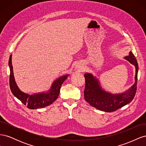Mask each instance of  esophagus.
Wrapping results in <instances>:
<instances>
[{
    "instance_id": "obj_1",
    "label": "esophagus",
    "mask_w": 146,
    "mask_h": 146,
    "mask_svg": "<svg viewBox=\"0 0 146 146\" xmlns=\"http://www.w3.org/2000/svg\"><path fill=\"white\" fill-rule=\"evenodd\" d=\"M77 68H78V70H80V71H82V70H83V68H80V67H78Z\"/></svg>"
}]
</instances>
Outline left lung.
Segmentation results:
<instances>
[{"mask_svg": "<svg viewBox=\"0 0 146 146\" xmlns=\"http://www.w3.org/2000/svg\"><path fill=\"white\" fill-rule=\"evenodd\" d=\"M136 68L135 84L124 92L113 94L104 91L96 77L91 74H84L85 78V88L84 90L85 99L92 107L105 112H112L129 104L133 99L137 89L138 64L134 55L130 52L129 55L124 58Z\"/></svg>", "mask_w": 146, "mask_h": 146, "instance_id": "1", "label": "left lung"}]
</instances>
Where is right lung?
<instances>
[{
    "instance_id": "obj_1",
    "label": "right lung",
    "mask_w": 146,
    "mask_h": 146,
    "mask_svg": "<svg viewBox=\"0 0 146 146\" xmlns=\"http://www.w3.org/2000/svg\"><path fill=\"white\" fill-rule=\"evenodd\" d=\"M11 56H10L8 64L10 69V87L13 94L19 100H21L25 105H27L28 108L38 109L41 108L52 104L56 100L60 94V88L63 83L69 76V74L65 75L56 79L54 82L51 86L50 89L47 92H41L32 95L26 94L21 91L17 86L14 75L13 71V66L11 63Z\"/></svg>"
}]
</instances>
